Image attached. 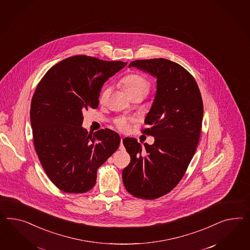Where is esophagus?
I'll use <instances>...</instances> for the list:
<instances>
[{
  "mask_svg": "<svg viewBox=\"0 0 250 250\" xmlns=\"http://www.w3.org/2000/svg\"><path fill=\"white\" fill-rule=\"evenodd\" d=\"M123 139H124V138H121V144H120V150H124V148H125V147H124V145H123Z\"/></svg>",
  "mask_w": 250,
  "mask_h": 250,
  "instance_id": "obj_1",
  "label": "esophagus"
}]
</instances>
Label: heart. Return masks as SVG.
<instances>
[{"label": "heart", "instance_id": "1", "mask_svg": "<svg viewBox=\"0 0 250 250\" xmlns=\"http://www.w3.org/2000/svg\"><path fill=\"white\" fill-rule=\"evenodd\" d=\"M121 83L124 90L130 97L137 95L146 96L148 94L151 88V83L148 79L143 74H137V73H132L125 75L122 79ZM109 92H110L109 86L104 85L102 89L100 97H99L100 102H104L107 98ZM115 125L121 131H127L130 128V120L125 119V118L118 119L115 122Z\"/></svg>", "mask_w": 250, "mask_h": 250}]
</instances>
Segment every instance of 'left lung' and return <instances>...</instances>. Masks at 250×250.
<instances>
[{
  "instance_id": "8db88e82",
  "label": "left lung",
  "mask_w": 250,
  "mask_h": 250,
  "mask_svg": "<svg viewBox=\"0 0 250 250\" xmlns=\"http://www.w3.org/2000/svg\"><path fill=\"white\" fill-rule=\"evenodd\" d=\"M157 78L155 101L143 134L155 137L151 146L126 137L124 146L131 156L123 170V183L132 196L152 200L167 195L181 181L196 152L202 127V97L193 75L164 58L131 62Z\"/></svg>"
}]
</instances>
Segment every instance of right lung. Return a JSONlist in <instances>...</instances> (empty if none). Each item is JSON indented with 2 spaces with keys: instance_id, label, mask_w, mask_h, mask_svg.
Returning <instances> with one entry per match:
<instances>
[{
  "instance_id": "obj_1",
  "label": "right lung",
  "mask_w": 250,
  "mask_h": 250,
  "mask_svg": "<svg viewBox=\"0 0 250 250\" xmlns=\"http://www.w3.org/2000/svg\"><path fill=\"white\" fill-rule=\"evenodd\" d=\"M125 65L75 55L50 68L35 89L30 111L34 148L49 179L65 193L93 188L97 169L119 147L115 131L90 135L82 124L83 112L98 107L103 84Z\"/></svg>"
}]
</instances>
